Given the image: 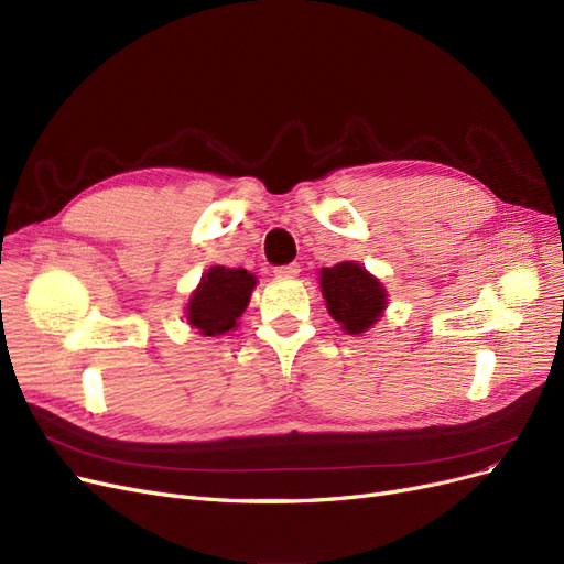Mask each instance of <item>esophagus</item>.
<instances>
[{"mask_svg":"<svg viewBox=\"0 0 564 564\" xmlns=\"http://www.w3.org/2000/svg\"><path fill=\"white\" fill-rule=\"evenodd\" d=\"M299 272H301V265H299V263H289V265L275 268V275H278V278H299Z\"/></svg>","mask_w":564,"mask_h":564,"instance_id":"1","label":"esophagus"}]
</instances>
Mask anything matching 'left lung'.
<instances>
[{
    "label": "left lung",
    "instance_id": "left-lung-1",
    "mask_svg": "<svg viewBox=\"0 0 564 564\" xmlns=\"http://www.w3.org/2000/svg\"><path fill=\"white\" fill-rule=\"evenodd\" d=\"M319 289L329 315L352 336L369 332L388 308V292L379 278L357 261H340L319 270Z\"/></svg>",
    "mask_w": 564,
    "mask_h": 564
}]
</instances>
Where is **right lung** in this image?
Masks as SVG:
<instances>
[{
  "instance_id": "add662e5",
  "label": "right lung",
  "mask_w": 564,
  "mask_h": 564,
  "mask_svg": "<svg viewBox=\"0 0 564 564\" xmlns=\"http://www.w3.org/2000/svg\"><path fill=\"white\" fill-rule=\"evenodd\" d=\"M256 275L245 268L212 265L185 303V319L202 336H220L237 329L251 301Z\"/></svg>"
}]
</instances>
